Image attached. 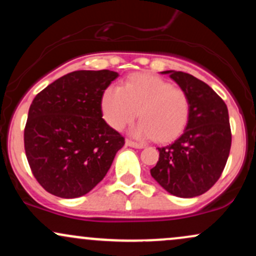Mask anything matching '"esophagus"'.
Wrapping results in <instances>:
<instances>
[{"label": "esophagus", "instance_id": "1", "mask_svg": "<svg viewBox=\"0 0 256 256\" xmlns=\"http://www.w3.org/2000/svg\"><path fill=\"white\" fill-rule=\"evenodd\" d=\"M125 144L128 146H132V148H137V149L144 148V144H140V143L134 142V140H126Z\"/></svg>", "mask_w": 256, "mask_h": 256}]
</instances>
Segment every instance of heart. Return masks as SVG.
<instances>
[{"label":"heart","mask_w":256,"mask_h":256,"mask_svg":"<svg viewBox=\"0 0 256 256\" xmlns=\"http://www.w3.org/2000/svg\"><path fill=\"white\" fill-rule=\"evenodd\" d=\"M142 119L131 130L134 136L167 142L182 134L190 114L186 92L155 76L136 73L122 88L110 86L102 98L106 122L122 130L137 118Z\"/></svg>","instance_id":"b5f03b06"}]
</instances>
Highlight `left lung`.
Listing matches in <instances>:
<instances>
[{
  "mask_svg": "<svg viewBox=\"0 0 256 256\" xmlns=\"http://www.w3.org/2000/svg\"><path fill=\"white\" fill-rule=\"evenodd\" d=\"M186 92L190 114L182 136L158 148L152 177L167 192L190 198L210 189L220 178L231 148V128L225 102L210 85L189 73L164 71Z\"/></svg>",
  "mask_w": 256,
  "mask_h": 256,
  "instance_id": "8db88e82",
  "label": "left lung"
}]
</instances>
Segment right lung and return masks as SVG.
Returning a JSON list of instances; mask_svg holds the SVG:
<instances>
[{"label": "right lung", "instance_id": "right-lung-1", "mask_svg": "<svg viewBox=\"0 0 256 256\" xmlns=\"http://www.w3.org/2000/svg\"><path fill=\"white\" fill-rule=\"evenodd\" d=\"M118 76L110 70L71 72L32 101L25 152L34 178L48 192L74 198L91 192L125 144L102 119V96Z\"/></svg>", "mask_w": 256, "mask_h": 256}]
</instances>
